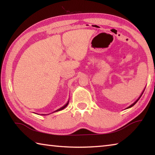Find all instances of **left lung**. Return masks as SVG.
<instances>
[{
    "label": "left lung",
    "instance_id": "8db88e82",
    "mask_svg": "<svg viewBox=\"0 0 155 155\" xmlns=\"http://www.w3.org/2000/svg\"><path fill=\"white\" fill-rule=\"evenodd\" d=\"M144 90H145V88H144V90H143V91H142V93H141V95H140V97H139V98H138L137 99V101H135L134 102V103H133L132 104H130V105L129 107H128L127 109H128V108H130V107H133V105H135V104H136V103H137V101H139V100H140V98H141V95H142V94H143V91H144Z\"/></svg>",
    "mask_w": 155,
    "mask_h": 155
}]
</instances>
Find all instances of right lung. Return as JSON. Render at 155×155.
<instances>
[{
    "instance_id": "add662e5",
    "label": "right lung",
    "mask_w": 155,
    "mask_h": 155,
    "mask_svg": "<svg viewBox=\"0 0 155 155\" xmlns=\"http://www.w3.org/2000/svg\"><path fill=\"white\" fill-rule=\"evenodd\" d=\"M68 103H69V101H68V102H67V103L65 104V105H64L62 107H61V108H59V109H57V110H56V111H54V112H52V113H54V112H57V111H61V110H62V109H65V107H67V105L68 104ZM42 115H49V114H41Z\"/></svg>"
}]
</instances>
